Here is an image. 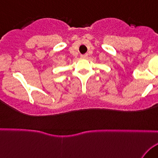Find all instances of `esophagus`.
<instances>
[{
  "mask_svg": "<svg viewBox=\"0 0 158 158\" xmlns=\"http://www.w3.org/2000/svg\"><path fill=\"white\" fill-rule=\"evenodd\" d=\"M87 57H88V55H87V54H84V55H81V58H82V59H85V58H87Z\"/></svg>",
  "mask_w": 158,
  "mask_h": 158,
  "instance_id": "obj_1",
  "label": "esophagus"
}]
</instances>
